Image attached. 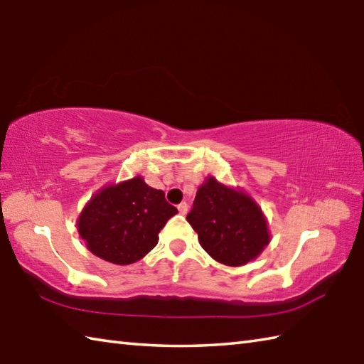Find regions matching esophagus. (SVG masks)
Returning <instances> with one entry per match:
<instances>
[{
	"label": "esophagus",
	"instance_id": "34e87169",
	"mask_svg": "<svg viewBox=\"0 0 364 364\" xmlns=\"http://www.w3.org/2000/svg\"><path fill=\"white\" fill-rule=\"evenodd\" d=\"M178 211H180L181 214H186L188 213V203L183 202V203L178 205Z\"/></svg>",
	"mask_w": 364,
	"mask_h": 364
}]
</instances>
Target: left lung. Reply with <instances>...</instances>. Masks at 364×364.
<instances>
[{"label": "left lung", "instance_id": "obj_1", "mask_svg": "<svg viewBox=\"0 0 364 364\" xmlns=\"http://www.w3.org/2000/svg\"><path fill=\"white\" fill-rule=\"evenodd\" d=\"M186 219L197 231L203 250L225 266L247 264L270 241L267 220L258 203L214 176L198 188Z\"/></svg>", "mask_w": 364, "mask_h": 364}]
</instances>
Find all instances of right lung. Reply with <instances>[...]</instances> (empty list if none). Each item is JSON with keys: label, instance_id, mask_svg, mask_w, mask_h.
<instances>
[{"label": "right lung", "instance_id": "1", "mask_svg": "<svg viewBox=\"0 0 364 364\" xmlns=\"http://www.w3.org/2000/svg\"><path fill=\"white\" fill-rule=\"evenodd\" d=\"M176 213L164 192L134 176L100 189L84 206L76 225L95 257L127 266L158 244L159 231Z\"/></svg>", "mask_w": 364, "mask_h": 364}]
</instances>
